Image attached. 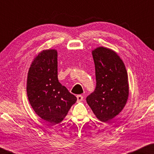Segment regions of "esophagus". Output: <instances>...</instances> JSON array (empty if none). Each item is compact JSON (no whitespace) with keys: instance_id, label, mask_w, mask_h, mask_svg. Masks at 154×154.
<instances>
[{"instance_id":"1","label":"esophagus","mask_w":154,"mask_h":154,"mask_svg":"<svg viewBox=\"0 0 154 154\" xmlns=\"http://www.w3.org/2000/svg\"><path fill=\"white\" fill-rule=\"evenodd\" d=\"M77 101H79V102L83 101V97L81 95H77Z\"/></svg>"}]
</instances>
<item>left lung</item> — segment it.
<instances>
[{"label":"left lung","instance_id":"1","mask_svg":"<svg viewBox=\"0 0 154 154\" xmlns=\"http://www.w3.org/2000/svg\"><path fill=\"white\" fill-rule=\"evenodd\" d=\"M92 55L96 87L86 101L97 118L107 122L118 115L127 103V70L119 56L110 49L99 47L92 51Z\"/></svg>","mask_w":154,"mask_h":154}]
</instances>
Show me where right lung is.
<instances>
[{
	"mask_svg": "<svg viewBox=\"0 0 154 154\" xmlns=\"http://www.w3.org/2000/svg\"><path fill=\"white\" fill-rule=\"evenodd\" d=\"M26 92L33 110L45 121L55 125L67 116L77 97L59 82L57 50H43L33 60Z\"/></svg>",
	"mask_w": 154,
	"mask_h": 154,
	"instance_id": "1",
	"label": "right lung"
}]
</instances>
